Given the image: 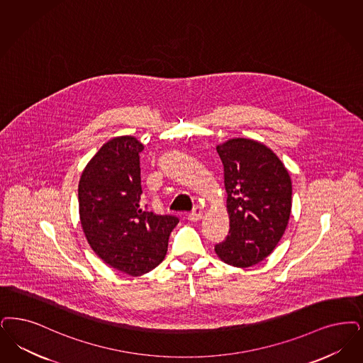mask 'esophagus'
<instances>
[{
  "mask_svg": "<svg viewBox=\"0 0 363 363\" xmlns=\"http://www.w3.org/2000/svg\"><path fill=\"white\" fill-rule=\"evenodd\" d=\"M201 218H203V211L200 208H194L188 215L190 221H199Z\"/></svg>",
  "mask_w": 363,
  "mask_h": 363,
  "instance_id": "esophagus-1",
  "label": "esophagus"
}]
</instances>
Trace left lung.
Returning a JSON list of instances; mask_svg holds the SVG:
<instances>
[{
  "label": "left lung",
  "mask_w": 363,
  "mask_h": 363,
  "mask_svg": "<svg viewBox=\"0 0 363 363\" xmlns=\"http://www.w3.org/2000/svg\"><path fill=\"white\" fill-rule=\"evenodd\" d=\"M224 166L230 233L215 246L218 259L246 269L267 258L281 240L291 212V179L273 150L233 138L216 145Z\"/></svg>",
  "instance_id": "left-lung-1"
}]
</instances>
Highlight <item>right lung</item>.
Wrapping results in <instances>:
<instances>
[{"label":"right lung","instance_id":"add662e5","mask_svg":"<svg viewBox=\"0 0 363 363\" xmlns=\"http://www.w3.org/2000/svg\"><path fill=\"white\" fill-rule=\"evenodd\" d=\"M125 135L108 140L89 160L78 184L79 220L87 243L108 266L143 276L164 259L174 216L145 211L140 200L139 152Z\"/></svg>","mask_w":363,"mask_h":363}]
</instances>
